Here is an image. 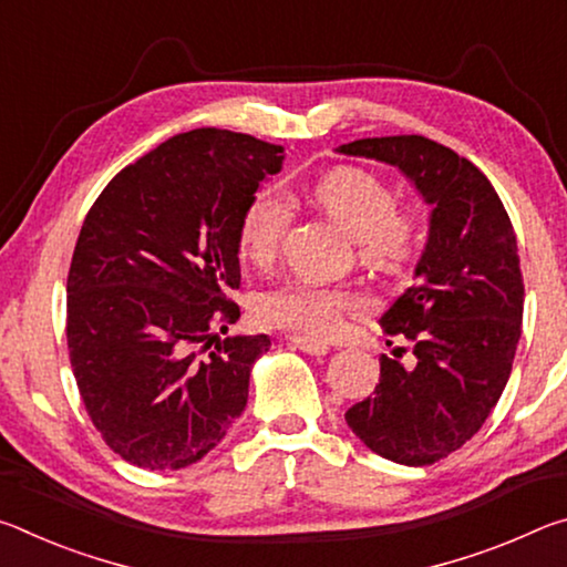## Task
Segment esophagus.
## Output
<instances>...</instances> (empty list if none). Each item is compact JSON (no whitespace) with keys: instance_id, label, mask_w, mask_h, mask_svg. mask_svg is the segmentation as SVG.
<instances>
[{"instance_id":"34e87169","label":"esophagus","mask_w":567,"mask_h":567,"mask_svg":"<svg viewBox=\"0 0 567 567\" xmlns=\"http://www.w3.org/2000/svg\"><path fill=\"white\" fill-rule=\"evenodd\" d=\"M290 342L295 344L297 350H302L307 354H315V358H322V354H328V350H330L328 342L312 340V338H302V334H292Z\"/></svg>"}]
</instances>
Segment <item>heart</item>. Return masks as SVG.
<instances>
[{
    "label": "heart",
    "instance_id": "1",
    "mask_svg": "<svg viewBox=\"0 0 567 567\" xmlns=\"http://www.w3.org/2000/svg\"><path fill=\"white\" fill-rule=\"evenodd\" d=\"M315 203L354 237L362 262L380 270H402L420 247L417 217L395 207L392 189L360 167H334L315 185ZM292 223V205L280 189L265 187L249 199L239 223V247L255 265L275 260ZM360 307L344 287L287 282L265 292L257 312L275 328L324 338L338 330L344 312Z\"/></svg>",
    "mask_w": 567,
    "mask_h": 567
}]
</instances>
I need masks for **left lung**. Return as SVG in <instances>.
<instances>
[{
    "instance_id": "1",
    "label": "left lung",
    "mask_w": 567,
    "mask_h": 567,
    "mask_svg": "<svg viewBox=\"0 0 567 567\" xmlns=\"http://www.w3.org/2000/svg\"><path fill=\"white\" fill-rule=\"evenodd\" d=\"M338 152L398 167L433 207L415 282L380 318L388 338L410 342L415 364L382 354L375 392L344 412L372 453L433 465L483 427L511 378L525 300L513 223L473 162L420 134Z\"/></svg>"
}]
</instances>
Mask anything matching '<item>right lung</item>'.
Instances as JSON below:
<instances>
[{
  "mask_svg": "<svg viewBox=\"0 0 567 567\" xmlns=\"http://www.w3.org/2000/svg\"><path fill=\"white\" fill-rule=\"evenodd\" d=\"M285 147L203 127L124 167L84 217L66 277V348L104 443L147 470L205 457L247 405L267 334L239 318V223Z\"/></svg>",
  "mask_w": 567,
  "mask_h": 567,
  "instance_id": "add662e5",
  "label": "right lung"
}]
</instances>
